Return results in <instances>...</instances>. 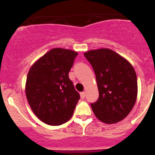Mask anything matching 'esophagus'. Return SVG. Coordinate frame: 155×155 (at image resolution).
Returning <instances> with one entry per match:
<instances>
[{"label": "esophagus", "mask_w": 155, "mask_h": 155, "mask_svg": "<svg viewBox=\"0 0 155 155\" xmlns=\"http://www.w3.org/2000/svg\"><path fill=\"white\" fill-rule=\"evenodd\" d=\"M80 96H81V98L84 99L85 97V91H82V92L80 93Z\"/></svg>", "instance_id": "1"}]
</instances>
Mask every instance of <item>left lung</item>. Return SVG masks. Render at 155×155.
Masks as SVG:
<instances>
[{
    "mask_svg": "<svg viewBox=\"0 0 155 155\" xmlns=\"http://www.w3.org/2000/svg\"><path fill=\"white\" fill-rule=\"evenodd\" d=\"M96 76L99 97L91 103L98 120L107 124L120 122L133 109L137 97V76L133 66L107 48L84 54Z\"/></svg>",
    "mask_w": 155,
    "mask_h": 155,
    "instance_id": "left-lung-1",
    "label": "left lung"
}]
</instances>
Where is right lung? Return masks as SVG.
Instances as JSON below:
<instances>
[{
	"label": "right lung",
	"instance_id": "right-lung-1",
	"mask_svg": "<svg viewBox=\"0 0 155 155\" xmlns=\"http://www.w3.org/2000/svg\"><path fill=\"white\" fill-rule=\"evenodd\" d=\"M77 52L54 48L30 68L25 84L27 100L36 117L52 126L71 118L80 98L69 78Z\"/></svg>",
	"mask_w": 155,
	"mask_h": 155
}]
</instances>
